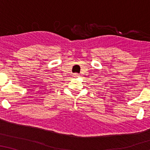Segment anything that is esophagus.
Here are the masks:
<instances>
[{
  "label": "esophagus",
  "instance_id": "1",
  "mask_svg": "<svg viewBox=\"0 0 150 150\" xmlns=\"http://www.w3.org/2000/svg\"><path fill=\"white\" fill-rule=\"evenodd\" d=\"M79 74H76V73L74 74V75H73V77L74 78H77V77H79Z\"/></svg>",
  "mask_w": 150,
  "mask_h": 150
}]
</instances>
